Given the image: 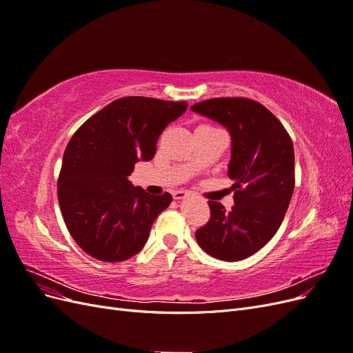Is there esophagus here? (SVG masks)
<instances>
[{
    "label": "esophagus",
    "instance_id": "esophagus-1",
    "mask_svg": "<svg viewBox=\"0 0 353 353\" xmlns=\"http://www.w3.org/2000/svg\"><path fill=\"white\" fill-rule=\"evenodd\" d=\"M172 196H174L175 200H183V199H185L188 196V191H185V190H176V191H174Z\"/></svg>",
    "mask_w": 353,
    "mask_h": 353
}]
</instances>
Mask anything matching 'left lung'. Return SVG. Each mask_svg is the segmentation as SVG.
<instances>
[{
  "label": "left lung",
  "instance_id": "left-lung-1",
  "mask_svg": "<svg viewBox=\"0 0 353 353\" xmlns=\"http://www.w3.org/2000/svg\"><path fill=\"white\" fill-rule=\"evenodd\" d=\"M191 110L208 116L231 134L228 176L234 206L209 201L210 219L196 231L200 248L213 258L237 262L261 250L279 231L294 190V150L283 123L261 103L219 97Z\"/></svg>",
  "mask_w": 353,
  "mask_h": 353
}]
</instances>
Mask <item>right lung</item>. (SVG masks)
Masks as SVG:
<instances>
[{
    "instance_id": "add662e5",
    "label": "right lung",
    "mask_w": 353,
    "mask_h": 353,
    "mask_svg": "<svg viewBox=\"0 0 353 353\" xmlns=\"http://www.w3.org/2000/svg\"><path fill=\"white\" fill-rule=\"evenodd\" d=\"M187 108L185 101L117 99L73 134L63 154L57 197L70 236L85 253L122 262L144 248L172 196L148 194L128 176L137 162L154 157L160 134Z\"/></svg>"
}]
</instances>
